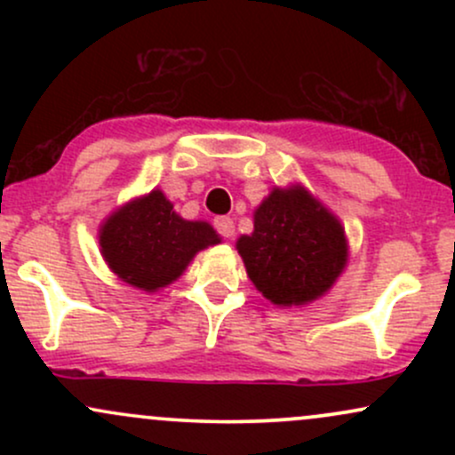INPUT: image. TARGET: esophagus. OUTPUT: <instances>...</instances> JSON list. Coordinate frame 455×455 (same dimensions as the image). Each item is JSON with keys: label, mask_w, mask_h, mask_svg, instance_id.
Returning <instances> with one entry per match:
<instances>
[{"label": "esophagus", "mask_w": 455, "mask_h": 455, "mask_svg": "<svg viewBox=\"0 0 455 455\" xmlns=\"http://www.w3.org/2000/svg\"><path fill=\"white\" fill-rule=\"evenodd\" d=\"M213 227H216V231L222 235V237H233V233H235V222L231 220V218L228 216H220V218H216V220H213Z\"/></svg>", "instance_id": "obj_1"}]
</instances>
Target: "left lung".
Returning a JSON list of instances; mask_svg holds the SVG:
<instances>
[{"label":"left lung","mask_w":455,"mask_h":455,"mask_svg":"<svg viewBox=\"0 0 455 455\" xmlns=\"http://www.w3.org/2000/svg\"><path fill=\"white\" fill-rule=\"evenodd\" d=\"M248 278L275 306H304L347 267L344 227L304 186L274 188L254 210V231L237 239Z\"/></svg>","instance_id":"1"}]
</instances>
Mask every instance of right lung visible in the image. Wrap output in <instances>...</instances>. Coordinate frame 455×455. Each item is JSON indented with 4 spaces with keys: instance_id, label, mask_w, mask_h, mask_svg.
I'll use <instances>...</instances> for the list:
<instances>
[{
    "instance_id": "add662e5",
    "label": "right lung",
    "mask_w": 455,
    "mask_h": 455,
    "mask_svg": "<svg viewBox=\"0 0 455 455\" xmlns=\"http://www.w3.org/2000/svg\"><path fill=\"white\" fill-rule=\"evenodd\" d=\"M98 239L113 274L148 293L180 278L196 252L220 243L210 222L184 220L162 190L115 210L102 222Z\"/></svg>"
}]
</instances>
